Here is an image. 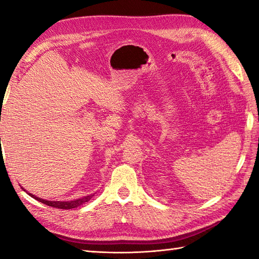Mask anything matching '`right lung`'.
<instances>
[{
    "label": "right lung",
    "mask_w": 259,
    "mask_h": 259,
    "mask_svg": "<svg viewBox=\"0 0 259 259\" xmlns=\"http://www.w3.org/2000/svg\"><path fill=\"white\" fill-rule=\"evenodd\" d=\"M29 195L32 196V198L36 199L37 201H40V202H42V203H45L47 205H50V207L58 208V209H66V210L76 208V207H78V205L88 202V201L93 198V195H87V196H83V198H81V199H77V200H74V201H66V202H64V201H47V200H43V199H38L37 196L30 194V193H29Z\"/></svg>",
    "instance_id": "1"
}]
</instances>
